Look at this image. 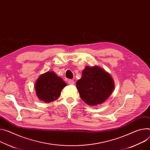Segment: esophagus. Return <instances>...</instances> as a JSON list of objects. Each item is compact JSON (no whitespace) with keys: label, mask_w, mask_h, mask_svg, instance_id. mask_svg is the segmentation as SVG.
Returning a JSON list of instances; mask_svg holds the SVG:
<instances>
[{"label":"esophagus","mask_w":150,"mask_h":150,"mask_svg":"<svg viewBox=\"0 0 150 150\" xmlns=\"http://www.w3.org/2000/svg\"><path fill=\"white\" fill-rule=\"evenodd\" d=\"M68 83H69V84H71V85H74L75 84L74 81L72 80V79L68 80Z\"/></svg>","instance_id":"34e87169"}]
</instances>
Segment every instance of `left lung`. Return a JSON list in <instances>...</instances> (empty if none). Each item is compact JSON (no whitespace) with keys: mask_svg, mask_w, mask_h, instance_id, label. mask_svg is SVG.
<instances>
[{"mask_svg":"<svg viewBox=\"0 0 150 150\" xmlns=\"http://www.w3.org/2000/svg\"><path fill=\"white\" fill-rule=\"evenodd\" d=\"M114 87L111 75L98 66H86L82 77L76 82L81 98L89 105L104 102Z\"/></svg>","mask_w":150,"mask_h":150,"instance_id":"1","label":"left lung"}]
</instances>
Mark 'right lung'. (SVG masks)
I'll return each instance as SVG.
<instances>
[{
	"label": "right lung",
	"mask_w": 150,
	"mask_h": 150,
	"mask_svg": "<svg viewBox=\"0 0 150 150\" xmlns=\"http://www.w3.org/2000/svg\"><path fill=\"white\" fill-rule=\"evenodd\" d=\"M66 86L63 79L54 72H47L40 75L36 81V95L40 100L49 103L58 99Z\"/></svg>",
	"instance_id": "1"
}]
</instances>
